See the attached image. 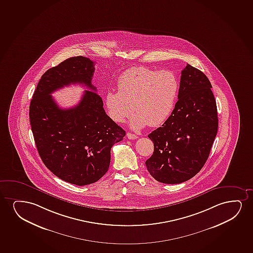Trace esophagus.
<instances>
[{
    "mask_svg": "<svg viewBox=\"0 0 253 253\" xmlns=\"http://www.w3.org/2000/svg\"><path fill=\"white\" fill-rule=\"evenodd\" d=\"M127 137L129 139V140H134V139H137V135H134V134H131V133H127Z\"/></svg>",
    "mask_w": 253,
    "mask_h": 253,
    "instance_id": "1",
    "label": "esophagus"
}]
</instances>
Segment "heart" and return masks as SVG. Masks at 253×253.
Masks as SVG:
<instances>
[{
  "mask_svg": "<svg viewBox=\"0 0 253 253\" xmlns=\"http://www.w3.org/2000/svg\"><path fill=\"white\" fill-rule=\"evenodd\" d=\"M118 92L105 94L109 116L116 123L124 122L136 112L130 127L139 130L149 125L158 127L166 122L174 108L179 83L171 70L132 67L118 77Z\"/></svg>",
  "mask_w": 253,
  "mask_h": 253,
  "instance_id": "1",
  "label": "heart"
}]
</instances>
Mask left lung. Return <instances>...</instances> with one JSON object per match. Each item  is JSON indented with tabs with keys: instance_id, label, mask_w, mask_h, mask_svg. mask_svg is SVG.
Returning a JSON list of instances; mask_svg holds the SVG:
<instances>
[{
	"instance_id": "1",
	"label": "left lung",
	"mask_w": 253,
	"mask_h": 253,
	"mask_svg": "<svg viewBox=\"0 0 253 253\" xmlns=\"http://www.w3.org/2000/svg\"><path fill=\"white\" fill-rule=\"evenodd\" d=\"M207 76L187 64L177 103L161 127L148 135L154 150L145 164L155 180L180 184L200 171L218 130L216 102Z\"/></svg>"
}]
</instances>
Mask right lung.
<instances>
[{"instance_id":"1","label":"right lung","mask_w":253,"mask_h":253,"mask_svg":"<svg viewBox=\"0 0 253 253\" xmlns=\"http://www.w3.org/2000/svg\"><path fill=\"white\" fill-rule=\"evenodd\" d=\"M94 69V63L84 56L63 61L43 74L30 104L32 131L43 164L56 177L79 186L106 173L112 147L126 134L105 113L92 85ZM71 84L89 90L75 108L60 109L50 94Z\"/></svg>"}]
</instances>
